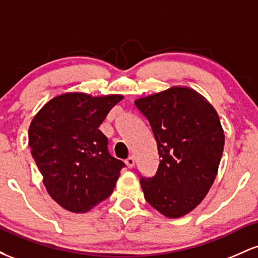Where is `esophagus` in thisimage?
<instances>
[{
	"label": "esophagus",
	"mask_w": 258,
	"mask_h": 258,
	"mask_svg": "<svg viewBox=\"0 0 258 258\" xmlns=\"http://www.w3.org/2000/svg\"><path fill=\"white\" fill-rule=\"evenodd\" d=\"M125 162H126L127 167L132 168L133 166H135V158H133V156H128V158L125 160Z\"/></svg>",
	"instance_id": "34e87169"
}]
</instances>
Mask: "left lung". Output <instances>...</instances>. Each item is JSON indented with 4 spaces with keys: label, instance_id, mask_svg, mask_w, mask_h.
Segmentation results:
<instances>
[{
    "label": "left lung",
    "instance_id": "1",
    "mask_svg": "<svg viewBox=\"0 0 258 258\" xmlns=\"http://www.w3.org/2000/svg\"><path fill=\"white\" fill-rule=\"evenodd\" d=\"M135 104L149 121L160 158L155 176H139L144 198L166 217H182L203 201L216 178L224 147L220 117L188 87H171Z\"/></svg>",
    "mask_w": 258,
    "mask_h": 258
}]
</instances>
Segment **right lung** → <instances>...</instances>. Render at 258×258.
<instances>
[{
	"label": "right lung",
	"instance_id": "1",
	"mask_svg": "<svg viewBox=\"0 0 258 258\" xmlns=\"http://www.w3.org/2000/svg\"><path fill=\"white\" fill-rule=\"evenodd\" d=\"M121 99L120 94L92 97L64 93L37 112L29 128V147L43 184L55 203L80 214L110 197L121 160L108 152L99 126Z\"/></svg>",
	"mask_w": 258,
	"mask_h": 258
}]
</instances>
